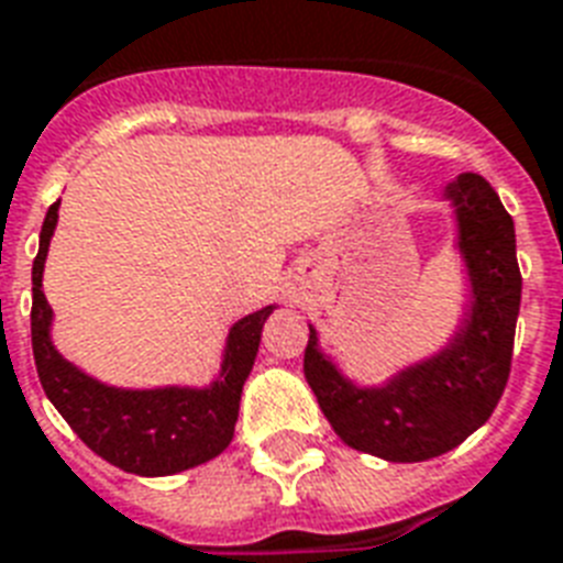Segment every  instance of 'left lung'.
Here are the masks:
<instances>
[{"label":"left lung","instance_id":"1","mask_svg":"<svg viewBox=\"0 0 563 563\" xmlns=\"http://www.w3.org/2000/svg\"><path fill=\"white\" fill-rule=\"evenodd\" d=\"M446 195L459 216L473 280V309L435 360L402 371L385 388H356L318 353L309 330L303 374L344 444L388 462H427L459 446L494 415L506 391L520 312L515 221L479 175H459Z\"/></svg>","mask_w":563,"mask_h":563}]
</instances>
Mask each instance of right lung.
<instances>
[{
    "label": "right lung",
    "mask_w": 563,
    "mask_h": 563,
    "mask_svg": "<svg viewBox=\"0 0 563 563\" xmlns=\"http://www.w3.org/2000/svg\"><path fill=\"white\" fill-rule=\"evenodd\" d=\"M57 203L48 207L31 268V347L46 397L92 453L136 476H169L216 459L233 438L242 385L260 351V333L272 307L242 318L230 330L219 379L203 391H122L96 383L48 342L52 307L43 295V263L57 224Z\"/></svg>",
    "instance_id": "add662e5"
}]
</instances>
